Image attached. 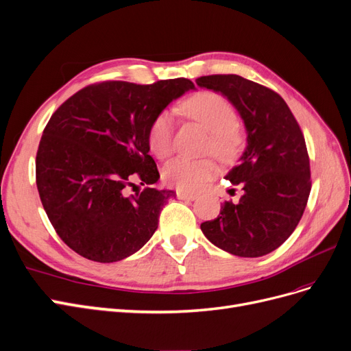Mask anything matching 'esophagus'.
Wrapping results in <instances>:
<instances>
[{
    "mask_svg": "<svg viewBox=\"0 0 351 351\" xmlns=\"http://www.w3.org/2000/svg\"><path fill=\"white\" fill-rule=\"evenodd\" d=\"M176 197L179 199H185V201H193L197 199L195 193H189V192H184V191H176Z\"/></svg>",
    "mask_w": 351,
    "mask_h": 351,
    "instance_id": "1",
    "label": "esophagus"
}]
</instances>
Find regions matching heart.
<instances>
[{"instance_id": "heart-1", "label": "heart", "mask_w": 351, "mask_h": 351, "mask_svg": "<svg viewBox=\"0 0 351 351\" xmlns=\"http://www.w3.org/2000/svg\"><path fill=\"white\" fill-rule=\"evenodd\" d=\"M182 111L202 123L211 132L208 150L219 159L231 160L239 154L243 136L237 125V111L231 101L214 90H204L182 104ZM175 120L169 111L156 115L147 133V143L153 154L163 159L173 150ZM218 173L214 159L175 158L163 167L165 182L180 191L195 192L204 188Z\"/></svg>"}]
</instances>
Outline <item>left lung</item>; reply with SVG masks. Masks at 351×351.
Segmentation results:
<instances>
[{
	"mask_svg": "<svg viewBox=\"0 0 351 351\" xmlns=\"http://www.w3.org/2000/svg\"><path fill=\"white\" fill-rule=\"evenodd\" d=\"M195 82L227 97L247 132L240 163L226 176L241 186L243 197L239 204L226 201L201 230L224 252L265 256L288 240L308 202L311 169L302 130L288 104L267 86L239 75H208Z\"/></svg>",
	"mask_w": 351,
	"mask_h": 351,
	"instance_id": "obj_1",
	"label": "left lung"
}]
</instances>
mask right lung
<instances>
[{"label":"right lung","mask_w":351,"mask_h":351,"mask_svg":"<svg viewBox=\"0 0 351 351\" xmlns=\"http://www.w3.org/2000/svg\"><path fill=\"white\" fill-rule=\"evenodd\" d=\"M185 77L137 85L104 81L77 90L50 117L36 154V184L58 236L89 261L132 256L158 228L173 191L156 189L150 124L193 89ZM147 188L134 196L126 188Z\"/></svg>","instance_id":"right-lung-1"}]
</instances>
